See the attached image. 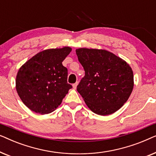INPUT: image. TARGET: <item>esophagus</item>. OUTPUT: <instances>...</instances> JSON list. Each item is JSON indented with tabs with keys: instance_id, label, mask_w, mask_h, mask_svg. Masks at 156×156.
I'll list each match as a JSON object with an SVG mask.
<instances>
[{
	"instance_id": "1",
	"label": "esophagus",
	"mask_w": 156,
	"mask_h": 156,
	"mask_svg": "<svg viewBox=\"0 0 156 156\" xmlns=\"http://www.w3.org/2000/svg\"><path fill=\"white\" fill-rule=\"evenodd\" d=\"M77 84H78V82H76V83H74V84H73V85H72V87H73V88L74 89L76 88V87H77Z\"/></svg>"
}]
</instances>
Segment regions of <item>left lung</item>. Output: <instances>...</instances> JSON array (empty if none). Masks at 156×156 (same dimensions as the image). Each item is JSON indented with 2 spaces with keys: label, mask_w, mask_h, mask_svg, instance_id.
Masks as SVG:
<instances>
[{
  "label": "left lung",
  "mask_w": 156,
  "mask_h": 156,
  "mask_svg": "<svg viewBox=\"0 0 156 156\" xmlns=\"http://www.w3.org/2000/svg\"><path fill=\"white\" fill-rule=\"evenodd\" d=\"M76 54L85 71L76 90L91 112L101 116L114 114L133 91L131 67L105 50L79 48Z\"/></svg>",
  "instance_id": "obj_1"
}]
</instances>
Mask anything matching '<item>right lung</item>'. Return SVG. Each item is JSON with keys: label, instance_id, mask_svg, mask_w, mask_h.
Masks as SVG:
<instances>
[{"label": "right lung", "instance_id": "add662e5", "mask_svg": "<svg viewBox=\"0 0 156 156\" xmlns=\"http://www.w3.org/2000/svg\"><path fill=\"white\" fill-rule=\"evenodd\" d=\"M71 51L69 47L43 50L19 69L17 92L31 111L40 114L52 112L72 88L67 83V69L62 65Z\"/></svg>", "mask_w": 156, "mask_h": 156}]
</instances>
